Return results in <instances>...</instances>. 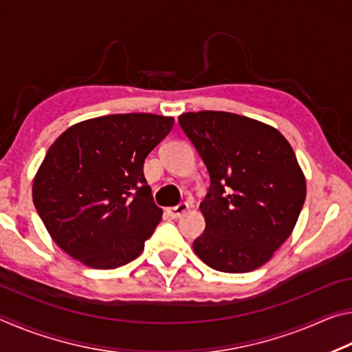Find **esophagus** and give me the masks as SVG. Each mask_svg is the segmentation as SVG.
<instances>
[{
	"mask_svg": "<svg viewBox=\"0 0 352 352\" xmlns=\"http://www.w3.org/2000/svg\"><path fill=\"white\" fill-rule=\"evenodd\" d=\"M188 210H189V204L188 201H183V204H180V205L168 208V214L172 219H178V217H182Z\"/></svg>",
	"mask_w": 352,
	"mask_h": 352,
	"instance_id": "1",
	"label": "esophagus"
}]
</instances>
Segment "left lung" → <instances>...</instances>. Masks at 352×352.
<instances>
[{"label": "left lung", "instance_id": "1", "mask_svg": "<svg viewBox=\"0 0 352 352\" xmlns=\"http://www.w3.org/2000/svg\"><path fill=\"white\" fill-rule=\"evenodd\" d=\"M178 122L211 178L200 204L206 228L194 252L211 269H259L294 231L306 177L275 127L228 111H189Z\"/></svg>", "mask_w": 352, "mask_h": 352}]
</instances>
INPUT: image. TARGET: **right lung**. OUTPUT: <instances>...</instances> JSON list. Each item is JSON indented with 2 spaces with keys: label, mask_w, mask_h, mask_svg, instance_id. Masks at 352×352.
<instances>
[{
  "label": "right lung",
  "mask_w": 352,
  "mask_h": 352,
  "mask_svg": "<svg viewBox=\"0 0 352 352\" xmlns=\"http://www.w3.org/2000/svg\"><path fill=\"white\" fill-rule=\"evenodd\" d=\"M174 126L152 113L77 122L45 155L32 200L47 233L71 258L109 270L138 258L163 216L144 162Z\"/></svg>",
  "instance_id": "add662e5"
}]
</instances>
